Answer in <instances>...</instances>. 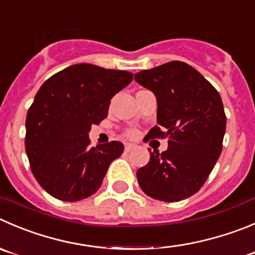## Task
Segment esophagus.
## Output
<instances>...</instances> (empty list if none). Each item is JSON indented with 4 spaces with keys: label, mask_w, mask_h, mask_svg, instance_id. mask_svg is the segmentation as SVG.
<instances>
[{
    "label": "esophagus",
    "mask_w": 255,
    "mask_h": 255,
    "mask_svg": "<svg viewBox=\"0 0 255 255\" xmlns=\"http://www.w3.org/2000/svg\"><path fill=\"white\" fill-rule=\"evenodd\" d=\"M134 147H135L134 144H131V142H126V144H125V151H131Z\"/></svg>",
    "instance_id": "obj_1"
}]
</instances>
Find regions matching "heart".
Instances as JSON below:
<instances>
[{
	"mask_svg": "<svg viewBox=\"0 0 255 255\" xmlns=\"http://www.w3.org/2000/svg\"><path fill=\"white\" fill-rule=\"evenodd\" d=\"M136 130H128V131H126V135H128V136H130V137H134V136H136Z\"/></svg>",
	"mask_w": 255,
	"mask_h": 255,
	"instance_id": "heart-1",
	"label": "heart"
}]
</instances>
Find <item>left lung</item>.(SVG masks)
Segmentation results:
<instances>
[{
    "mask_svg": "<svg viewBox=\"0 0 255 255\" xmlns=\"http://www.w3.org/2000/svg\"><path fill=\"white\" fill-rule=\"evenodd\" d=\"M135 81L154 93L157 124L146 139L168 137V150L150 152L137 170L141 190L150 198L174 203L204 185L223 149L227 126L222 98L190 65L170 61L135 74Z\"/></svg>",
    "mask_w": 255,
    "mask_h": 255,
    "instance_id": "8db88e82",
    "label": "left lung"
}]
</instances>
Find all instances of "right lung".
<instances>
[{"label": "right lung", "mask_w": 255, "mask_h": 255, "mask_svg": "<svg viewBox=\"0 0 255 255\" xmlns=\"http://www.w3.org/2000/svg\"><path fill=\"white\" fill-rule=\"evenodd\" d=\"M131 81V72L77 64L40 87L26 118L25 147L33 176L53 198L77 202L99 190L124 145L91 147L89 131L108 116L113 96Z\"/></svg>", "instance_id": "add662e5"}]
</instances>
